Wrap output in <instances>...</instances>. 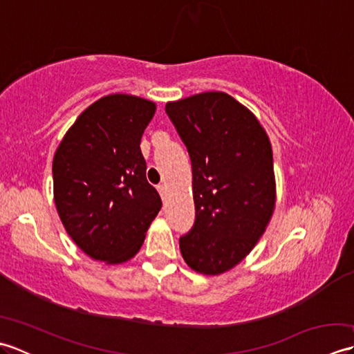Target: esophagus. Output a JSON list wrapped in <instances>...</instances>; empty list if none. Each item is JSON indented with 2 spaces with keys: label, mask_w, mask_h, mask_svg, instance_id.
<instances>
[{
  "label": "esophagus",
  "mask_w": 354,
  "mask_h": 354,
  "mask_svg": "<svg viewBox=\"0 0 354 354\" xmlns=\"http://www.w3.org/2000/svg\"><path fill=\"white\" fill-rule=\"evenodd\" d=\"M158 192H160L161 198L165 199V193H167V187H165V184H160V185H158Z\"/></svg>",
  "instance_id": "esophagus-1"
}]
</instances>
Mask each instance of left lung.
I'll use <instances>...</instances> for the list:
<instances>
[{
	"label": "left lung",
	"mask_w": 354,
	"mask_h": 354,
	"mask_svg": "<svg viewBox=\"0 0 354 354\" xmlns=\"http://www.w3.org/2000/svg\"><path fill=\"white\" fill-rule=\"evenodd\" d=\"M189 150L196 219L179 239L187 265L204 275L234 268L259 242L275 207L272 147L252 112L227 93L165 104Z\"/></svg>",
	"instance_id": "left-lung-1"
}]
</instances>
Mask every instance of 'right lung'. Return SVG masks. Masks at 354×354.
<instances>
[{
    "mask_svg": "<svg viewBox=\"0 0 354 354\" xmlns=\"http://www.w3.org/2000/svg\"><path fill=\"white\" fill-rule=\"evenodd\" d=\"M155 111L153 102L137 95L102 97L82 112L56 150L53 192L59 217L94 260H131L161 209L140 149Z\"/></svg>",
    "mask_w": 354,
    "mask_h": 354,
    "instance_id": "obj_1",
    "label": "right lung"
}]
</instances>
